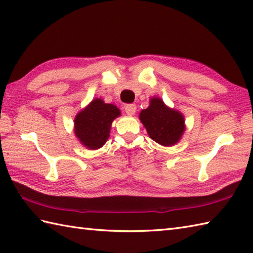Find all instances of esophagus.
Segmentation results:
<instances>
[{"label": "esophagus", "instance_id": "1", "mask_svg": "<svg viewBox=\"0 0 253 253\" xmlns=\"http://www.w3.org/2000/svg\"><path fill=\"white\" fill-rule=\"evenodd\" d=\"M125 112L127 115L132 116L136 113V105L135 104H127L125 106Z\"/></svg>", "mask_w": 253, "mask_h": 253}]
</instances>
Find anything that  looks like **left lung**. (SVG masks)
I'll return each instance as SVG.
<instances>
[{"label":"left lung","mask_w":253,"mask_h":253,"mask_svg":"<svg viewBox=\"0 0 253 253\" xmlns=\"http://www.w3.org/2000/svg\"><path fill=\"white\" fill-rule=\"evenodd\" d=\"M149 137L161 146L170 147L178 142L186 130L184 114L170 109L159 96L150 99V104L139 114Z\"/></svg>","instance_id":"obj_1"}]
</instances>
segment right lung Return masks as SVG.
Segmentation results:
<instances>
[{"mask_svg":"<svg viewBox=\"0 0 253 253\" xmlns=\"http://www.w3.org/2000/svg\"><path fill=\"white\" fill-rule=\"evenodd\" d=\"M118 116L121 111L116 105L105 103L99 98L93 99L75 117V136L87 149H100L109 139L112 123Z\"/></svg>","mask_w":253,"mask_h":253,"instance_id":"add662e5","label":"right lung"}]
</instances>
